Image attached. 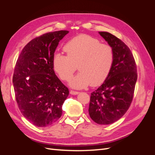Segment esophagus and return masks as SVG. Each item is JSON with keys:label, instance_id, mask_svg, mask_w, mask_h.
Segmentation results:
<instances>
[{"label": "esophagus", "instance_id": "esophagus-1", "mask_svg": "<svg viewBox=\"0 0 155 155\" xmlns=\"http://www.w3.org/2000/svg\"><path fill=\"white\" fill-rule=\"evenodd\" d=\"M70 93L71 94H72V95H76V94H79V92H78V91H75L71 90V91H70Z\"/></svg>", "mask_w": 155, "mask_h": 155}]
</instances>
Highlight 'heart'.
Segmentation results:
<instances>
[{
  "label": "heart",
  "instance_id": "1",
  "mask_svg": "<svg viewBox=\"0 0 155 155\" xmlns=\"http://www.w3.org/2000/svg\"><path fill=\"white\" fill-rule=\"evenodd\" d=\"M67 55L55 53L53 67L59 78L68 81L77 70L79 72L70 80V85L81 88L97 86L104 82L114 63L113 48L109 45L101 43L95 37L81 34L68 41L64 46Z\"/></svg>",
  "mask_w": 155,
  "mask_h": 155
}]
</instances>
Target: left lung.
Instances as JSON below:
<instances>
[{"label":"left lung","instance_id":"obj_1","mask_svg":"<svg viewBox=\"0 0 155 155\" xmlns=\"http://www.w3.org/2000/svg\"><path fill=\"white\" fill-rule=\"evenodd\" d=\"M99 34L113 48L114 60L104 83L91 93L88 112L96 124L109 125L120 119L132 103L137 68L132 52L122 41L110 33Z\"/></svg>","mask_w":155,"mask_h":155}]
</instances>
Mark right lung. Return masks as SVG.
Segmentation results:
<instances>
[{
	"label": "right lung",
	"instance_id": "right-lung-1",
	"mask_svg": "<svg viewBox=\"0 0 155 155\" xmlns=\"http://www.w3.org/2000/svg\"><path fill=\"white\" fill-rule=\"evenodd\" d=\"M68 33H46L31 40L18 56L13 76L15 99L22 114L39 127L62 115L68 88L55 74L53 57L59 42Z\"/></svg>",
	"mask_w": 155,
	"mask_h": 155
}]
</instances>
